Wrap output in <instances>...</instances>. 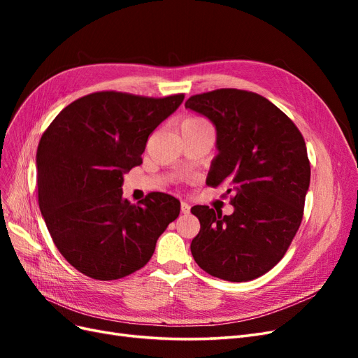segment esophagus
Here are the masks:
<instances>
[{"label":"esophagus","instance_id":"1","mask_svg":"<svg viewBox=\"0 0 358 358\" xmlns=\"http://www.w3.org/2000/svg\"><path fill=\"white\" fill-rule=\"evenodd\" d=\"M189 210H191V206H189L188 203H185V201H182V203H180V212H182L183 215H188Z\"/></svg>","mask_w":358,"mask_h":358}]
</instances>
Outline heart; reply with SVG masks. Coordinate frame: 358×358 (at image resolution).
Wrapping results in <instances>:
<instances>
[{
  "label": "heart",
  "mask_w": 358,
  "mask_h": 358,
  "mask_svg": "<svg viewBox=\"0 0 358 358\" xmlns=\"http://www.w3.org/2000/svg\"><path fill=\"white\" fill-rule=\"evenodd\" d=\"M185 122H203L201 119H197V117H189V119H187Z\"/></svg>",
  "instance_id": "heart-1"
}]
</instances>
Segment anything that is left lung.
Segmentation results:
<instances>
[{
    "label": "left lung",
    "mask_w": 358,
    "mask_h": 358,
    "mask_svg": "<svg viewBox=\"0 0 358 358\" xmlns=\"http://www.w3.org/2000/svg\"><path fill=\"white\" fill-rule=\"evenodd\" d=\"M185 107L216 129V155L206 183L229 187L233 213L194 206L200 231L191 242L209 275L246 282L267 273L299 230L310 166L294 122L264 96L241 90L192 95Z\"/></svg>",
    "instance_id": "obj_1"
}]
</instances>
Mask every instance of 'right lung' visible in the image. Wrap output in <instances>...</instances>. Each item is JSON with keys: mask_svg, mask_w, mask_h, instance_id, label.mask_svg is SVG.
I'll use <instances>...</instances> for the list:
<instances>
[{"mask_svg": "<svg viewBox=\"0 0 358 358\" xmlns=\"http://www.w3.org/2000/svg\"><path fill=\"white\" fill-rule=\"evenodd\" d=\"M182 101L183 94L94 92L62 109L43 133L36 157L38 206L53 243L80 273L99 280L134 273L179 216L178 199L150 192L131 204L122 183L125 173L142 164L149 134Z\"/></svg>", "mask_w": 358, "mask_h": 358, "instance_id": "right-lung-1", "label": "right lung"}]
</instances>
